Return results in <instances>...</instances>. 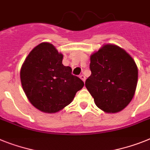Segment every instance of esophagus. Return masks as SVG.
I'll return each mask as SVG.
<instances>
[{
    "instance_id": "1",
    "label": "esophagus",
    "mask_w": 150,
    "mask_h": 150,
    "mask_svg": "<svg viewBox=\"0 0 150 150\" xmlns=\"http://www.w3.org/2000/svg\"><path fill=\"white\" fill-rule=\"evenodd\" d=\"M79 77H80V79H81L83 81H85V76L84 75H81Z\"/></svg>"
}]
</instances>
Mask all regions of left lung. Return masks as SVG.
Segmentation results:
<instances>
[{
    "instance_id": "1",
    "label": "left lung",
    "mask_w": 150,
    "mask_h": 150,
    "mask_svg": "<svg viewBox=\"0 0 150 150\" xmlns=\"http://www.w3.org/2000/svg\"><path fill=\"white\" fill-rule=\"evenodd\" d=\"M91 74L85 81L98 108L117 113L127 106L134 96L138 69L129 54L115 45H104L91 56Z\"/></svg>"
}]
</instances>
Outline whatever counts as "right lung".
Returning a JSON list of instances; mask_svg holds the SVG:
<instances>
[{"instance_id": "1", "label": "right lung", "mask_w": 150, "mask_h": 150, "mask_svg": "<svg viewBox=\"0 0 150 150\" xmlns=\"http://www.w3.org/2000/svg\"><path fill=\"white\" fill-rule=\"evenodd\" d=\"M62 54L49 42L30 52L21 70L23 89L30 103L46 113H56L72 101L84 86L71 69L62 64Z\"/></svg>"}]
</instances>
